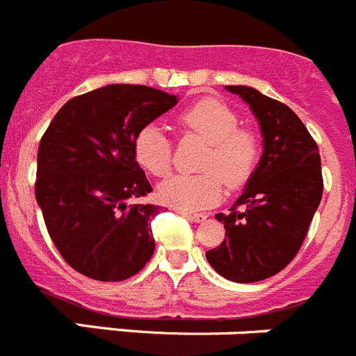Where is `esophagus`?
Masks as SVG:
<instances>
[{"label":"esophagus","mask_w":356,"mask_h":356,"mask_svg":"<svg viewBox=\"0 0 356 356\" xmlns=\"http://www.w3.org/2000/svg\"><path fill=\"white\" fill-rule=\"evenodd\" d=\"M178 213L187 217L188 220H192V222H203V220H207V215L204 213H195V211H187V210H178Z\"/></svg>","instance_id":"obj_1"}]
</instances>
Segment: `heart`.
I'll return each mask as SVG.
<instances>
[{"instance_id": "b5f03b06", "label": "heart", "mask_w": 356, "mask_h": 356, "mask_svg": "<svg viewBox=\"0 0 356 356\" xmlns=\"http://www.w3.org/2000/svg\"><path fill=\"white\" fill-rule=\"evenodd\" d=\"M181 129L204 143L200 175H178L159 187L162 203L178 210H200L222 197L224 184L242 187L256 169L259 141L249 129L238 127V116L227 104L204 99L192 104L180 114ZM134 156L145 171L164 178L171 171L172 149L168 136L159 125H146L134 139Z\"/></svg>"}]
</instances>
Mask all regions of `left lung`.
<instances>
[{"mask_svg": "<svg viewBox=\"0 0 356 356\" xmlns=\"http://www.w3.org/2000/svg\"><path fill=\"white\" fill-rule=\"evenodd\" d=\"M250 106L263 155L229 213H217L226 240L208 250L211 268L233 282L268 279L291 263L323 195L319 149L286 104L250 86H226Z\"/></svg>", "mask_w": 356, "mask_h": 356, "instance_id": "8db88e82", "label": "left lung"}]
</instances>
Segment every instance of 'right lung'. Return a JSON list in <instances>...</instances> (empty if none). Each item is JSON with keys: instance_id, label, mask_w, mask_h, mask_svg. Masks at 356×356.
I'll use <instances>...</instances> for the list:
<instances>
[{"instance_id": "right-lung-1", "label": "right lung", "mask_w": 356, "mask_h": 356, "mask_svg": "<svg viewBox=\"0 0 356 356\" xmlns=\"http://www.w3.org/2000/svg\"><path fill=\"white\" fill-rule=\"evenodd\" d=\"M176 102L155 88L109 84L68 100L42 136L37 203L52 243L83 275L118 282L153 256L149 222L161 208L130 204L153 191L134 139Z\"/></svg>"}]
</instances>
